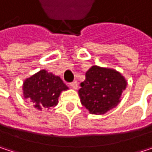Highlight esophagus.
Instances as JSON below:
<instances>
[{"label":"esophagus","mask_w":152,"mask_h":152,"mask_svg":"<svg viewBox=\"0 0 152 152\" xmlns=\"http://www.w3.org/2000/svg\"><path fill=\"white\" fill-rule=\"evenodd\" d=\"M70 86H71V88H73V89H77V82L76 81H74V82H72V83H70V84H69Z\"/></svg>","instance_id":"obj_1"}]
</instances>
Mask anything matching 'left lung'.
I'll return each instance as SVG.
<instances>
[{
    "label": "left lung",
    "instance_id": "8db88e82",
    "mask_svg": "<svg viewBox=\"0 0 152 152\" xmlns=\"http://www.w3.org/2000/svg\"><path fill=\"white\" fill-rule=\"evenodd\" d=\"M80 86L78 94L82 105L92 114H104L120 103L127 81L114 69L92 66Z\"/></svg>",
    "mask_w": 152,
    "mask_h": 152
}]
</instances>
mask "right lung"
<instances>
[{
    "instance_id": "obj_1",
    "label": "right lung",
    "mask_w": 152,
    "mask_h": 152,
    "mask_svg": "<svg viewBox=\"0 0 152 152\" xmlns=\"http://www.w3.org/2000/svg\"><path fill=\"white\" fill-rule=\"evenodd\" d=\"M68 89L60 76L48 73L45 69L25 79L23 85V98L31 100L39 110L56 106L61 92Z\"/></svg>"
}]
</instances>
